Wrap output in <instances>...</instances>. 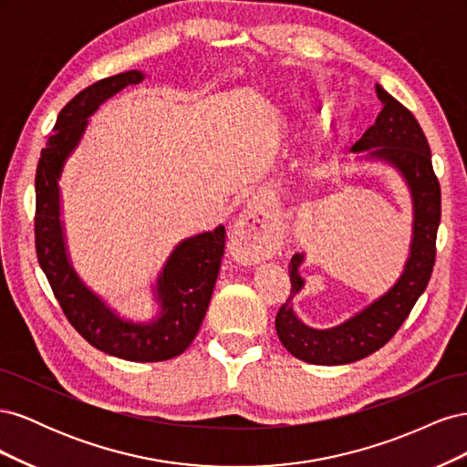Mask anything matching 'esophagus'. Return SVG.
<instances>
[{
	"label": "esophagus",
	"instance_id": "obj_1",
	"mask_svg": "<svg viewBox=\"0 0 467 467\" xmlns=\"http://www.w3.org/2000/svg\"><path fill=\"white\" fill-rule=\"evenodd\" d=\"M265 234L266 230L259 223L257 216H253V212H245L234 228V235L237 239H242V242H251L253 253H257V249H261L259 245L265 242Z\"/></svg>",
	"mask_w": 467,
	"mask_h": 467
}]
</instances>
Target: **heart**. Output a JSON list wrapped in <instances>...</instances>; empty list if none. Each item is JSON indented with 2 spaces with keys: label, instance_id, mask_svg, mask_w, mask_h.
<instances>
[{
  "label": "heart",
  "instance_id": "b5f03b06",
  "mask_svg": "<svg viewBox=\"0 0 467 467\" xmlns=\"http://www.w3.org/2000/svg\"><path fill=\"white\" fill-rule=\"evenodd\" d=\"M268 115H271V119L275 120V119H280V115H282V110H280V109H271V112H268Z\"/></svg>",
  "mask_w": 467,
  "mask_h": 467
}]
</instances>
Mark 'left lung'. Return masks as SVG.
<instances>
[{"label":"left lung","instance_id":"left-lung-1","mask_svg":"<svg viewBox=\"0 0 467 467\" xmlns=\"http://www.w3.org/2000/svg\"><path fill=\"white\" fill-rule=\"evenodd\" d=\"M376 93L381 101L376 124L350 150L362 153L358 160L388 163L405 181L413 204L409 257L401 276L386 294L335 327L314 329L296 316L292 306V298L306 285L300 275L306 255L296 253L288 266L290 298L280 306L275 327L290 355L309 364H350L384 347L411 314L432 275L441 223V185L432 171L431 148L411 112L381 86H376Z\"/></svg>","mask_w":467,"mask_h":467}]
</instances>
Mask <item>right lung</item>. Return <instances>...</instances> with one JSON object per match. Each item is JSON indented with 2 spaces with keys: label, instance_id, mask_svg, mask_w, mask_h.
<instances>
[{
  "label": "right lung",
  "instance_id": "obj_1",
  "mask_svg": "<svg viewBox=\"0 0 467 467\" xmlns=\"http://www.w3.org/2000/svg\"><path fill=\"white\" fill-rule=\"evenodd\" d=\"M144 78L140 69L105 78L78 93L60 110L36 167L35 242L40 268L56 300L89 345L124 360L161 362L182 355L201 329L223 257V225L182 239L173 247L153 285L158 316L132 321L120 317L78 276L66 245L60 194L64 165L86 134L89 117L107 99Z\"/></svg>",
  "mask_w": 467,
  "mask_h": 467
}]
</instances>
